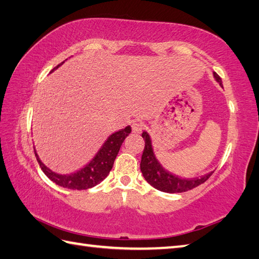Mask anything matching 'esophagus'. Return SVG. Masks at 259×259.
Returning <instances> with one entry per match:
<instances>
[{
  "instance_id": "esophagus-1",
  "label": "esophagus",
  "mask_w": 259,
  "mask_h": 259,
  "mask_svg": "<svg viewBox=\"0 0 259 259\" xmlns=\"http://www.w3.org/2000/svg\"><path fill=\"white\" fill-rule=\"evenodd\" d=\"M131 128H133V133L134 134H140L142 129H144V123L141 122H134L131 124Z\"/></svg>"
}]
</instances>
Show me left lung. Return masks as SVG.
Returning a JSON list of instances; mask_svg holds the SVG:
<instances>
[{"label": "left lung", "mask_w": 259, "mask_h": 259, "mask_svg": "<svg viewBox=\"0 0 259 259\" xmlns=\"http://www.w3.org/2000/svg\"><path fill=\"white\" fill-rule=\"evenodd\" d=\"M213 76L219 82V84L223 85L221 76L217 73H213ZM142 138L145 139V149L144 152H142L140 169L145 179L147 180V183L150 184L153 188L163 192H169V194L185 192L203 184L213 174V171L208 172L205 176H201L200 178H179L178 176H175L166 171L161 164L159 163V161L156 159L155 153H153L150 137L146 131L142 133Z\"/></svg>", "instance_id": "1"}]
</instances>
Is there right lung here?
Masks as SVG:
<instances>
[{
    "label": "right lung",
    "mask_w": 259,
    "mask_h": 259,
    "mask_svg": "<svg viewBox=\"0 0 259 259\" xmlns=\"http://www.w3.org/2000/svg\"><path fill=\"white\" fill-rule=\"evenodd\" d=\"M63 63V62H62ZM62 63L58 64L53 70L58 69ZM52 70V71H53ZM131 133V128L128 125L124 129H121L117 133L112 134L104 142L103 146L98 151L96 157L87 164L85 167L80 169L79 171L71 175H59L53 172L52 170L47 168L38 158L37 153L34 149L36 160L40 164L43 172L47 177L52 180L53 183L63 187V188L72 189V190H84L92 188V187L100 184L101 181L109 175L110 170L112 169L114 159L117 157L120 150V147L126 137Z\"/></svg>",
    "instance_id": "1"
}]
</instances>
